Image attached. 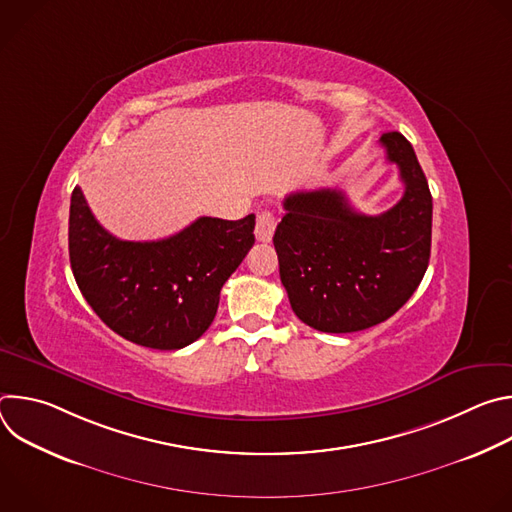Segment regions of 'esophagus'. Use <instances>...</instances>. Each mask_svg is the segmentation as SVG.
<instances>
[{"mask_svg": "<svg viewBox=\"0 0 512 512\" xmlns=\"http://www.w3.org/2000/svg\"><path fill=\"white\" fill-rule=\"evenodd\" d=\"M277 227V216L271 210H259L257 212V227H255V237L261 243H269L273 237V231Z\"/></svg>", "mask_w": 512, "mask_h": 512, "instance_id": "34e87169", "label": "esophagus"}]
</instances>
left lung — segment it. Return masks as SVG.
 Here are the masks:
<instances>
[{
	"label": "left lung",
	"instance_id": "1",
	"mask_svg": "<svg viewBox=\"0 0 512 512\" xmlns=\"http://www.w3.org/2000/svg\"><path fill=\"white\" fill-rule=\"evenodd\" d=\"M403 198L383 214L356 212L334 188L291 192L273 245L291 310L320 332L367 330L391 318L421 283L431 251V192L411 143L381 135Z\"/></svg>",
	"mask_w": 512,
	"mask_h": 512
}]
</instances>
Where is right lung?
Listing matches in <instances>:
<instances>
[{"instance_id":"obj_1","label":"right lung","mask_w":512,"mask_h":512,"mask_svg":"<svg viewBox=\"0 0 512 512\" xmlns=\"http://www.w3.org/2000/svg\"><path fill=\"white\" fill-rule=\"evenodd\" d=\"M255 214L200 216L160 241H121L93 216L83 190L70 196L68 255L81 294L119 336L178 350L212 324L221 289L255 243Z\"/></svg>"}]
</instances>
